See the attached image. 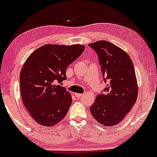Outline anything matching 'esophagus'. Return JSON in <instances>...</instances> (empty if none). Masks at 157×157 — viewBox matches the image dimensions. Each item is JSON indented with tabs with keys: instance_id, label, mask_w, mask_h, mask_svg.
<instances>
[{
	"instance_id": "obj_1",
	"label": "esophagus",
	"mask_w": 157,
	"mask_h": 157,
	"mask_svg": "<svg viewBox=\"0 0 157 157\" xmlns=\"http://www.w3.org/2000/svg\"><path fill=\"white\" fill-rule=\"evenodd\" d=\"M75 96L77 97V98H81V97L82 96L83 94H79V93H75Z\"/></svg>"
}]
</instances>
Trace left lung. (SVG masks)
Returning a JSON list of instances; mask_svg holds the SVG:
<instances>
[{"label": "left lung", "instance_id": "1", "mask_svg": "<svg viewBox=\"0 0 157 157\" xmlns=\"http://www.w3.org/2000/svg\"><path fill=\"white\" fill-rule=\"evenodd\" d=\"M97 52L107 87L90 107L98 122L112 127L124 120L136 101L138 85L133 63L127 52L108 41L89 44Z\"/></svg>", "mask_w": 157, "mask_h": 157}]
</instances>
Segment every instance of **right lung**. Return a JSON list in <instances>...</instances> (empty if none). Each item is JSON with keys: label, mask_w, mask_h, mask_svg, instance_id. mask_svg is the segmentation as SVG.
Here are the masks:
<instances>
[{"label": "right lung", "mask_w": 157, "mask_h": 157, "mask_svg": "<svg viewBox=\"0 0 157 157\" xmlns=\"http://www.w3.org/2000/svg\"><path fill=\"white\" fill-rule=\"evenodd\" d=\"M85 45H45L28 57L20 74L23 102L37 124L51 127L65 118L72 97L57 85L67 79L66 70L82 54Z\"/></svg>", "instance_id": "obj_1"}]
</instances>
